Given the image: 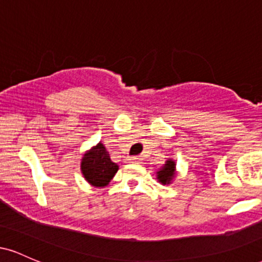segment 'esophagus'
<instances>
[{"mask_svg":"<svg viewBox=\"0 0 262 262\" xmlns=\"http://www.w3.org/2000/svg\"><path fill=\"white\" fill-rule=\"evenodd\" d=\"M129 162H132V164H139L141 161V158L140 156H132V158L128 159Z\"/></svg>","mask_w":262,"mask_h":262,"instance_id":"34e87169","label":"esophagus"}]
</instances>
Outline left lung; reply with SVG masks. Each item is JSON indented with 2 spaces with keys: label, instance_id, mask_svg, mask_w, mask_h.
Wrapping results in <instances>:
<instances>
[{
  "label": "left lung",
  "instance_id": "1",
  "mask_svg": "<svg viewBox=\"0 0 262 262\" xmlns=\"http://www.w3.org/2000/svg\"><path fill=\"white\" fill-rule=\"evenodd\" d=\"M175 171H176L175 161H173L172 159H169V160L165 162L164 166L156 172L159 182H160L161 185H170L171 181H172V179L175 177Z\"/></svg>",
  "mask_w": 262,
  "mask_h": 262
}]
</instances>
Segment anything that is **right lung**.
Instances as JSON below:
<instances>
[{"instance_id":"right-lung-1","label":"right lung","mask_w":262,"mask_h":262,"mask_svg":"<svg viewBox=\"0 0 262 262\" xmlns=\"http://www.w3.org/2000/svg\"><path fill=\"white\" fill-rule=\"evenodd\" d=\"M118 165L111 160L106 146L98 143L85 152L81 160V172L90 185L104 187L118 171Z\"/></svg>"}]
</instances>
